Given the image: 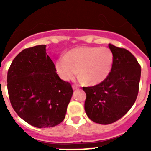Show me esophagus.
<instances>
[{
  "label": "esophagus",
  "instance_id": "esophagus-1",
  "mask_svg": "<svg viewBox=\"0 0 151 151\" xmlns=\"http://www.w3.org/2000/svg\"><path fill=\"white\" fill-rule=\"evenodd\" d=\"M73 88L74 89V90H76V89H78V85H73Z\"/></svg>",
  "mask_w": 151,
  "mask_h": 151
}]
</instances>
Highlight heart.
Instances as JSON below:
<instances>
[{
    "instance_id": "1",
    "label": "heart",
    "mask_w": 151,
    "mask_h": 151,
    "mask_svg": "<svg viewBox=\"0 0 151 151\" xmlns=\"http://www.w3.org/2000/svg\"><path fill=\"white\" fill-rule=\"evenodd\" d=\"M114 63V55L106 47H79L59 57L56 69L59 76L69 81L79 72L81 82L95 85L110 76Z\"/></svg>"
}]
</instances>
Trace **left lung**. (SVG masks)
<instances>
[{"label": "left lung", "mask_w": 151, "mask_h": 151, "mask_svg": "<svg viewBox=\"0 0 151 151\" xmlns=\"http://www.w3.org/2000/svg\"><path fill=\"white\" fill-rule=\"evenodd\" d=\"M114 55L110 76L101 83L83 87L85 113L96 123L108 125L122 118L135 102L139 90L141 66L131 52L109 45Z\"/></svg>", "instance_id": "1"}]
</instances>
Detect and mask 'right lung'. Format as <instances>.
Segmentation results:
<instances>
[{
    "instance_id": "1",
    "label": "right lung",
    "mask_w": 151,
    "mask_h": 151,
    "mask_svg": "<svg viewBox=\"0 0 151 151\" xmlns=\"http://www.w3.org/2000/svg\"><path fill=\"white\" fill-rule=\"evenodd\" d=\"M56 71L43 45L24 49L8 69L7 91L12 107L35 127H54L65 118L73 90Z\"/></svg>"
}]
</instances>
